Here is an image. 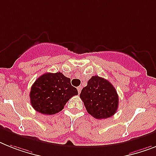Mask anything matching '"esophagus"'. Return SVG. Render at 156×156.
I'll return each instance as SVG.
<instances>
[{"mask_svg": "<svg viewBox=\"0 0 156 156\" xmlns=\"http://www.w3.org/2000/svg\"><path fill=\"white\" fill-rule=\"evenodd\" d=\"M81 89H82V87H81L80 86H79V87H77V90H78V92H79V93H80Z\"/></svg>", "mask_w": 156, "mask_h": 156, "instance_id": "34e87169", "label": "esophagus"}]
</instances>
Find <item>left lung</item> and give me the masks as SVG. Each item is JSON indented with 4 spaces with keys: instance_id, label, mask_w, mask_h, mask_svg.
Masks as SVG:
<instances>
[{
    "instance_id": "obj_1",
    "label": "left lung",
    "mask_w": 156,
    "mask_h": 156,
    "mask_svg": "<svg viewBox=\"0 0 156 156\" xmlns=\"http://www.w3.org/2000/svg\"><path fill=\"white\" fill-rule=\"evenodd\" d=\"M80 97L87 112L97 119L112 116L119 105V97L115 87L108 80L98 76H94L88 80Z\"/></svg>"
}]
</instances>
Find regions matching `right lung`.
Returning a JSON list of instances; mask_svg holds the SVG:
<instances>
[{"mask_svg": "<svg viewBox=\"0 0 156 156\" xmlns=\"http://www.w3.org/2000/svg\"><path fill=\"white\" fill-rule=\"evenodd\" d=\"M78 91L71 84L70 78L61 73H47L37 79L29 96L35 110L44 115H53L64 108V105Z\"/></svg>", "mask_w": 156, "mask_h": 156, "instance_id": "obj_1", "label": "right lung"}]
</instances>
